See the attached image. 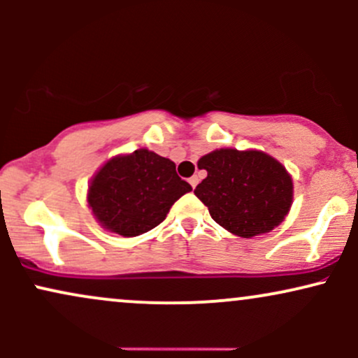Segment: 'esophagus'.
Listing matches in <instances>:
<instances>
[{
  "mask_svg": "<svg viewBox=\"0 0 358 358\" xmlns=\"http://www.w3.org/2000/svg\"><path fill=\"white\" fill-rule=\"evenodd\" d=\"M188 183L192 185V188H195L196 183H199V176H192V178L188 180Z\"/></svg>",
  "mask_w": 358,
  "mask_h": 358,
  "instance_id": "esophagus-1",
  "label": "esophagus"
}]
</instances>
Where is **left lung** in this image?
<instances>
[{
	"label": "left lung",
	"mask_w": 358,
	"mask_h": 358,
	"mask_svg": "<svg viewBox=\"0 0 358 358\" xmlns=\"http://www.w3.org/2000/svg\"><path fill=\"white\" fill-rule=\"evenodd\" d=\"M207 178L195 195L212 219L234 236L268 234L281 225L293 205V178L274 156L259 150L220 148L199 159Z\"/></svg>",
	"instance_id": "8db88e82"
}]
</instances>
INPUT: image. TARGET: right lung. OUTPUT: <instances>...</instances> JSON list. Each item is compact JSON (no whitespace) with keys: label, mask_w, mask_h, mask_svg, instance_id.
<instances>
[{"label":"right lung","mask_w":358,"mask_h":358,"mask_svg":"<svg viewBox=\"0 0 358 358\" xmlns=\"http://www.w3.org/2000/svg\"><path fill=\"white\" fill-rule=\"evenodd\" d=\"M192 187L176 175L171 159L139 148L109 158L90 180L87 203L108 232L141 236L166 219L180 196Z\"/></svg>","instance_id":"add662e5"}]
</instances>
